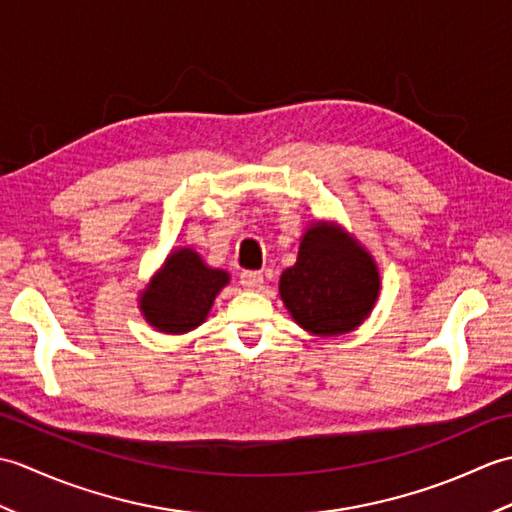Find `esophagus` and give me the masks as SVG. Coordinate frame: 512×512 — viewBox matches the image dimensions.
Wrapping results in <instances>:
<instances>
[{
  "instance_id": "obj_1",
  "label": "esophagus",
  "mask_w": 512,
  "mask_h": 512,
  "mask_svg": "<svg viewBox=\"0 0 512 512\" xmlns=\"http://www.w3.org/2000/svg\"><path fill=\"white\" fill-rule=\"evenodd\" d=\"M239 284L248 290H255L264 284V275L262 273H255V270H244L242 275H239Z\"/></svg>"
}]
</instances>
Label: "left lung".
Returning a JSON list of instances; mask_svg holds the SVG:
<instances>
[{
  "instance_id": "1",
  "label": "left lung",
  "mask_w": 512,
  "mask_h": 512,
  "mask_svg": "<svg viewBox=\"0 0 512 512\" xmlns=\"http://www.w3.org/2000/svg\"><path fill=\"white\" fill-rule=\"evenodd\" d=\"M380 275L372 255L332 222H314L301 237L297 264L279 279L284 306L303 330L336 336L372 312Z\"/></svg>"
}]
</instances>
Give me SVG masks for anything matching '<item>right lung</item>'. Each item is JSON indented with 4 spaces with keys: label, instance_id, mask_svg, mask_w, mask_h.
<instances>
[{
    "label": "right lung",
    "instance_id": "obj_1",
    "mask_svg": "<svg viewBox=\"0 0 512 512\" xmlns=\"http://www.w3.org/2000/svg\"><path fill=\"white\" fill-rule=\"evenodd\" d=\"M228 273L209 268L193 248L171 250L165 266L151 277L140 295V310L149 325L165 334H184L209 317Z\"/></svg>",
    "mask_w": 512,
    "mask_h": 512
}]
</instances>
